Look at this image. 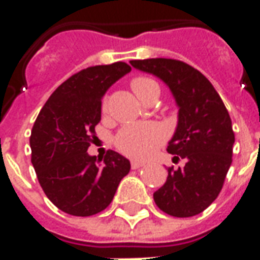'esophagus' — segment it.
Here are the masks:
<instances>
[{
  "label": "esophagus",
  "mask_w": 260,
  "mask_h": 260,
  "mask_svg": "<svg viewBox=\"0 0 260 260\" xmlns=\"http://www.w3.org/2000/svg\"><path fill=\"white\" fill-rule=\"evenodd\" d=\"M143 166H145L143 161H138V160H132V161H131V167H132L134 170L141 169V167H143Z\"/></svg>",
  "instance_id": "esophagus-1"
}]
</instances>
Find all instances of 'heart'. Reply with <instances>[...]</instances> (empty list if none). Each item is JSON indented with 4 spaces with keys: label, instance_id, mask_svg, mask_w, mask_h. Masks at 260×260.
Here are the masks:
<instances>
[{
    "label": "heart",
    "instance_id": "heart-1",
    "mask_svg": "<svg viewBox=\"0 0 260 260\" xmlns=\"http://www.w3.org/2000/svg\"><path fill=\"white\" fill-rule=\"evenodd\" d=\"M157 86V83L149 78H135L131 82V87L139 99L145 96L150 87ZM106 107V106H104ZM166 139V131L161 125L154 122L147 124H129L125 125L115 136V145L119 150L131 157L146 158L154 153L161 142Z\"/></svg>",
    "mask_w": 260,
    "mask_h": 260
}]
</instances>
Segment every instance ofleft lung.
Listing matches in <instances>:
<instances>
[{"label":"left lung","instance_id":"8db88e82","mask_svg":"<svg viewBox=\"0 0 260 260\" xmlns=\"http://www.w3.org/2000/svg\"><path fill=\"white\" fill-rule=\"evenodd\" d=\"M134 68L157 76L169 86L178 106L177 129L167 146L173 161L169 177L153 193L160 210L174 217H192L212 205L223 188L233 161L235 138L221 97L198 69L178 59L131 61Z\"/></svg>","mask_w":260,"mask_h":260}]
</instances>
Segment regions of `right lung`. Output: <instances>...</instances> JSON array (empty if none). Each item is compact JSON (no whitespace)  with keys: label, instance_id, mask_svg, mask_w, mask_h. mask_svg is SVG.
<instances>
[{"label":"right lung","instance_id":"right-lung-1","mask_svg":"<svg viewBox=\"0 0 260 260\" xmlns=\"http://www.w3.org/2000/svg\"><path fill=\"white\" fill-rule=\"evenodd\" d=\"M131 72L125 62L82 69L50 96L31 128V164L43 191L59 210L93 216L111 203L119 182L129 173L128 158L108 150L104 158L87 149L102 119V99Z\"/></svg>","mask_w":260,"mask_h":260}]
</instances>
